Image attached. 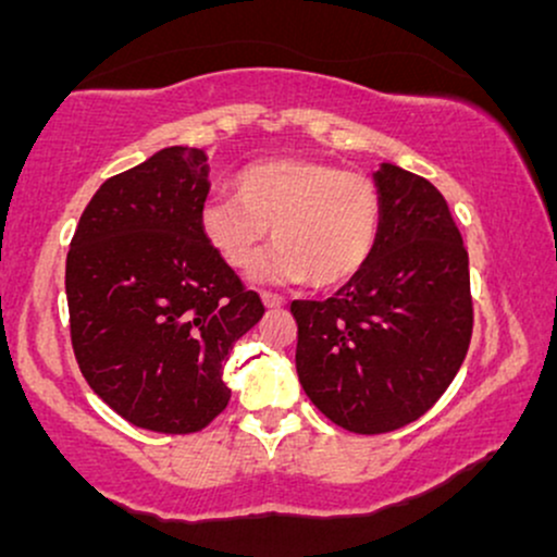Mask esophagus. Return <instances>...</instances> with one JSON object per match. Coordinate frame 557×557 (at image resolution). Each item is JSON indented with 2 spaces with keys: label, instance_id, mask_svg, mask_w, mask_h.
<instances>
[{
  "label": "esophagus",
  "instance_id": "obj_1",
  "mask_svg": "<svg viewBox=\"0 0 557 557\" xmlns=\"http://www.w3.org/2000/svg\"><path fill=\"white\" fill-rule=\"evenodd\" d=\"M261 304L267 309H280V306H285V298L277 296V293H261Z\"/></svg>",
  "mask_w": 557,
  "mask_h": 557
}]
</instances>
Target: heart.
Wrapping results in <instances>:
<instances>
[{
	"label": "heart",
	"mask_w": 557,
	"mask_h": 557,
	"mask_svg": "<svg viewBox=\"0 0 557 557\" xmlns=\"http://www.w3.org/2000/svg\"><path fill=\"white\" fill-rule=\"evenodd\" d=\"M235 196L198 214L201 235L233 270H248L272 227L277 246L259 261L261 283L337 287L372 259L382 196L372 177L319 159L272 157L235 175Z\"/></svg>",
	"instance_id": "1"
}]
</instances>
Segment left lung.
<instances>
[{"label": "left lung", "instance_id": "8db88e82", "mask_svg": "<svg viewBox=\"0 0 557 557\" xmlns=\"http://www.w3.org/2000/svg\"><path fill=\"white\" fill-rule=\"evenodd\" d=\"M382 230L372 259L327 300H293L300 387L356 434L400 430L458 374L471 341L469 253L443 194L380 164Z\"/></svg>", "mask_w": 557, "mask_h": 557}]
</instances>
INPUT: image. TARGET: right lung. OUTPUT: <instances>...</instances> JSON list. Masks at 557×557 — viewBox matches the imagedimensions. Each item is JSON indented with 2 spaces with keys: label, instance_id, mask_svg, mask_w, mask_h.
<instances>
[{
  "label": "right lung",
  "instance_id": "obj_1",
  "mask_svg": "<svg viewBox=\"0 0 557 557\" xmlns=\"http://www.w3.org/2000/svg\"><path fill=\"white\" fill-rule=\"evenodd\" d=\"M207 175L201 149L168 146L101 183L70 243L75 359L140 430H203L230 400L222 367L233 343L264 317L201 235Z\"/></svg>",
  "mask_w": 557,
  "mask_h": 557
}]
</instances>
